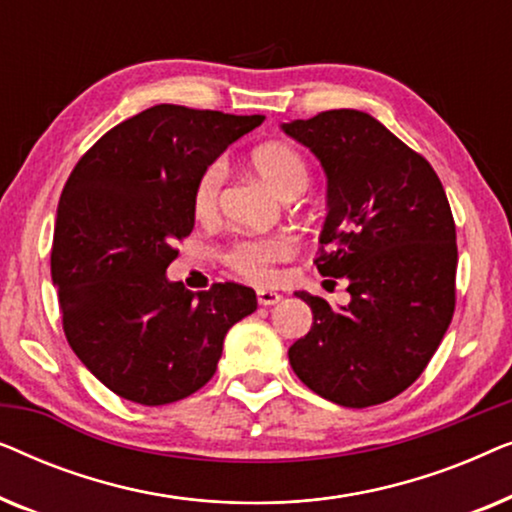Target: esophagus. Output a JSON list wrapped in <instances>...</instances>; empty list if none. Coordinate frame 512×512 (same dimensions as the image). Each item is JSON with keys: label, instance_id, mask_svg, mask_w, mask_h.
I'll use <instances>...</instances> for the list:
<instances>
[{"label": "esophagus", "instance_id": "esophagus-1", "mask_svg": "<svg viewBox=\"0 0 512 512\" xmlns=\"http://www.w3.org/2000/svg\"><path fill=\"white\" fill-rule=\"evenodd\" d=\"M256 298H258V305L263 307H270V305H277L282 296H279L277 291H270V289H258L256 291Z\"/></svg>", "mask_w": 512, "mask_h": 512}]
</instances>
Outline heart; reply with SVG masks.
<instances>
[{"instance_id": "b5f03b06", "label": "heart", "mask_w": 512, "mask_h": 512, "mask_svg": "<svg viewBox=\"0 0 512 512\" xmlns=\"http://www.w3.org/2000/svg\"><path fill=\"white\" fill-rule=\"evenodd\" d=\"M251 170L268 184L282 200H293L310 186V167L298 149L291 144L270 142L254 149L249 158ZM226 170L221 163L207 165L193 188V214L198 221H214L221 205V188ZM291 244L282 237H256V240H237L223 254V261L237 275L268 282L275 275V265L289 261Z\"/></svg>"}]
</instances>
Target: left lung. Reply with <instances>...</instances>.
<instances>
[{
	"mask_svg": "<svg viewBox=\"0 0 512 512\" xmlns=\"http://www.w3.org/2000/svg\"><path fill=\"white\" fill-rule=\"evenodd\" d=\"M282 130L324 167L314 263L349 291L342 307L296 293L312 328L289 349L293 373L345 408L391 401L424 373L454 314L457 230L445 188L429 160L363 111H321Z\"/></svg>",
	"mask_w": 512,
	"mask_h": 512,
	"instance_id": "left-lung-1",
	"label": "left lung"
}]
</instances>
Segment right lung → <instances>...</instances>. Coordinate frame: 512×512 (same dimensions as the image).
Listing matches in <instances>:
<instances>
[{
	"mask_svg": "<svg viewBox=\"0 0 512 512\" xmlns=\"http://www.w3.org/2000/svg\"><path fill=\"white\" fill-rule=\"evenodd\" d=\"M265 116L156 104L102 135L69 174L51 277L83 366L125 401L165 405L212 380L249 286L191 293L165 277L195 226V181Z\"/></svg>",
	"mask_w": 512,
	"mask_h": 512,
	"instance_id": "add662e5",
	"label": "right lung"
}]
</instances>
